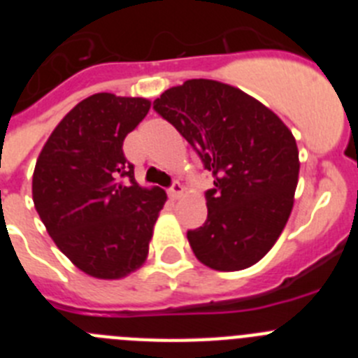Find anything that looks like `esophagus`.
Returning a JSON list of instances; mask_svg holds the SVG:
<instances>
[{
	"label": "esophagus",
	"instance_id": "obj_1",
	"mask_svg": "<svg viewBox=\"0 0 358 358\" xmlns=\"http://www.w3.org/2000/svg\"><path fill=\"white\" fill-rule=\"evenodd\" d=\"M182 192H185V186H182L181 182H173L172 188L169 189V195H170V199H172V201H177V199L182 195Z\"/></svg>",
	"mask_w": 358,
	"mask_h": 358
}]
</instances>
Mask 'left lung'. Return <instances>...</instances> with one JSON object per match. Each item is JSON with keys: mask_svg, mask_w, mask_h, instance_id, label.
Wrapping results in <instances>:
<instances>
[{"mask_svg": "<svg viewBox=\"0 0 358 358\" xmlns=\"http://www.w3.org/2000/svg\"><path fill=\"white\" fill-rule=\"evenodd\" d=\"M154 109L215 176L206 222L188 231L197 260L226 273L260 262L294 206L299 150L290 129L251 94L208 78L170 87Z\"/></svg>", "mask_w": 358, "mask_h": 358, "instance_id": "8db88e82", "label": "left lung"}]
</instances>
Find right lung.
I'll return each mask as SVG.
<instances>
[{
    "label": "right lung",
    "instance_id": "1",
    "mask_svg": "<svg viewBox=\"0 0 358 358\" xmlns=\"http://www.w3.org/2000/svg\"><path fill=\"white\" fill-rule=\"evenodd\" d=\"M150 100L96 93L59 122L37 157L31 197L48 235L71 264L98 280L138 271L148 255L164 189L136 182L123 140Z\"/></svg>",
    "mask_w": 358,
    "mask_h": 358
}]
</instances>
